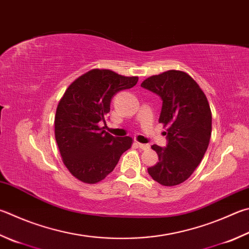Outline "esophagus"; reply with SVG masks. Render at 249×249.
I'll list each match as a JSON object with an SVG mask.
<instances>
[{
  "instance_id": "esophagus-1",
  "label": "esophagus",
  "mask_w": 249,
  "mask_h": 249,
  "mask_svg": "<svg viewBox=\"0 0 249 249\" xmlns=\"http://www.w3.org/2000/svg\"><path fill=\"white\" fill-rule=\"evenodd\" d=\"M138 146L140 149H142V150H148L149 148H150V144L149 143H138Z\"/></svg>"
}]
</instances>
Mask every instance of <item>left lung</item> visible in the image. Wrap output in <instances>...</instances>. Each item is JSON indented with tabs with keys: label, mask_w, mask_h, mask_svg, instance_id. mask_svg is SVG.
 Masks as SVG:
<instances>
[{
	"label": "left lung",
	"mask_w": 249,
	"mask_h": 249,
	"mask_svg": "<svg viewBox=\"0 0 249 249\" xmlns=\"http://www.w3.org/2000/svg\"><path fill=\"white\" fill-rule=\"evenodd\" d=\"M142 87L161 98L159 122L168 126L166 146H151L159 162L148 173L163 186H175L193 174L207 151L212 123L209 103L196 81L182 71L151 76Z\"/></svg>",
	"instance_id": "1"
}]
</instances>
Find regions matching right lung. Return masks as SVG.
<instances>
[{
  "mask_svg": "<svg viewBox=\"0 0 249 249\" xmlns=\"http://www.w3.org/2000/svg\"><path fill=\"white\" fill-rule=\"evenodd\" d=\"M110 70L94 69L81 75L58 102L54 128L63 162L76 178L96 184L114 170L133 139L114 137L101 127L113 96L137 84Z\"/></svg>",
  "mask_w": 249,
  "mask_h": 249,
  "instance_id": "1",
  "label": "right lung"
}]
</instances>
